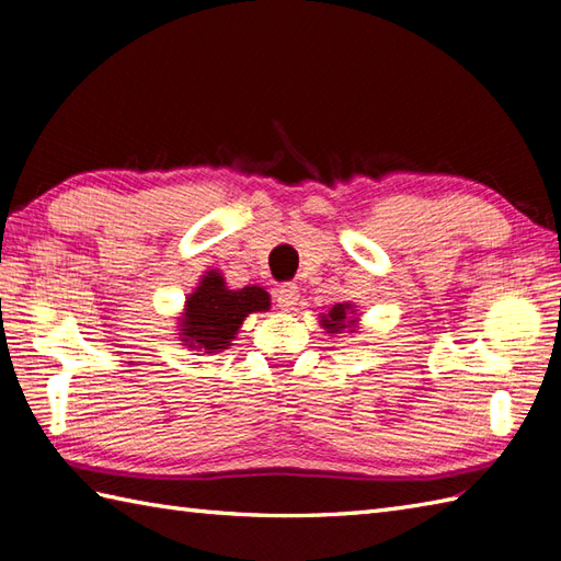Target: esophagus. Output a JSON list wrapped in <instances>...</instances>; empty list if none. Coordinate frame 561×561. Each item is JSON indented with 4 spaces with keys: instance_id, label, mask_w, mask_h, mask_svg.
I'll list each match as a JSON object with an SVG mask.
<instances>
[{
    "instance_id": "esophagus-1",
    "label": "esophagus",
    "mask_w": 561,
    "mask_h": 561,
    "mask_svg": "<svg viewBox=\"0 0 561 561\" xmlns=\"http://www.w3.org/2000/svg\"><path fill=\"white\" fill-rule=\"evenodd\" d=\"M274 301H277L282 311H294L296 301H299V287L291 282L282 284V287H277V291H274Z\"/></svg>"
}]
</instances>
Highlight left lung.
Masks as SVG:
<instances>
[{
  "label": "left lung",
  "instance_id": "left-lung-1",
  "mask_svg": "<svg viewBox=\"0 0 561 561\" xmlns=\"http://www.w3.org/2000/svg\"><path fill=\"white\" fill-rule=\"evenodd\" d=\"M347 311H350V306L337 304L328 316H323V325L328 328V332H340L347 328V323H354V320L347 318Z\"/></svg>",
  "mask_w": 561,
  "mask_h": 561
}]
</instances>
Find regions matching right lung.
<instances>
[{"mask_svg":"<svg viewBox=\"0 0 561 561\" xmlns=\"http://www.w3.org/2000/svg\"><path fill=\"white\" fill-rule=\"evenodd\" d=\"M270 294L260 287L229 289L219 272H207L199 287L187 296L183 318V342L190 347L217 352L226 350L248 313L267 311Z\"/></svg>","mask_w":561,"mask_h":561,"instance_id":"1","label":"right lung"}]
</instances>
